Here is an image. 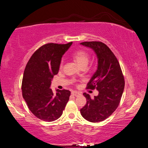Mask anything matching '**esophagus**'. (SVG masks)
<instances>
[{
	"instance_id": "34e87169",
	"label": "esophagus",
	"mask_w": 148,
	"mask_h": 148,
	"mask_svg": "<svg viewBox=\"0 0 148 148\" xmlns=\"http://www.w3.org/2000/svg\"><path fill=\"white\" fill-rule=\"evenodd\" d=\"M72 95H74L75 97H78V96H79V95H81L82 94H81V92L75 91H72Z\"/></svg>"
}]
</instances>
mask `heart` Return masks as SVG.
I'll list each match as a JSON object with an SVG mask.
<instances>
[{
    "label": "heart",
    "mask_w": 148,
    "mask_h": 148,
    "mask_svg": "<svg viewBox=\"0 0 148 148\" xmlns=\"http://www.w3.org/2000/svg\"><path fill=\"white\" fill-rule=\"evenodd\" d=\"M72 58L77 64V65L82 68V67L84 66H87V65L88 64L90 59V56L87 51L80 49L75 51L72 54Z\"/></svg>",
    "instance_id": "1"
}]
</instances>
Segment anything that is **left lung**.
<instances>
[{
  "label": "left lung",
  "mask_w": 148,
  "mask_h": 148,
  "mask_svg": "<svg viewBox=\"0 0 148 148\" xmlns=\"http://www.w3.org/2000/svg\"><path fill=\"white\" fill-rule=\"evenodd\" d=\"M80 44L91 48L97 55V70L87 84V89H96L99 91V95L92 99L84 92L87 103L80 113L90 122L102 121L119 106L125 87L123 75L116 57L106 44L96 41Z\"/></svg>",
  "instance_id": "8db88e82"
}]
</instances>
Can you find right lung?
Instances as JSON below:
<instances>
[{
    "instance_id": "right-lung-1",
    "label": "right lung",
    "mask_w": 148,
    "mask_h": 148,
    "mask_svg": "<svg viewBox=\"0 0 148 148\" xmlns=\"http://www.w3.org/2000/svg\"><path fill=\"white\" fill-rule=\"evenodd\" d=\"M72 42L66 44L49 43L32 54L25 69L22 95L31 112L44 121H53L61 116L71 91L50 89L51 79L58 73L61 58Z\"/></svg>"
}]
</instances>
